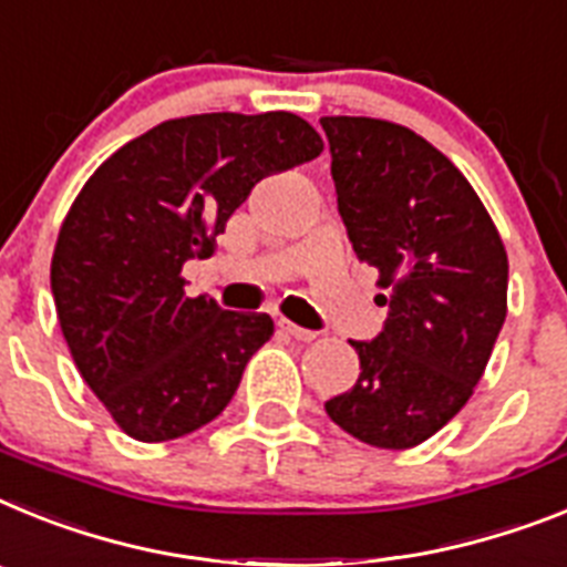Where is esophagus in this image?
I'll use <instances>...</instances> for the list:
<instances>
[{
    "label": "esophagus",
    "instance_id": "obj_1",
    "mask_svg": "<svg viewBox=\"0 0 567 567\" xmlns=\"http://www.w3.org/2000/svg\"><path fill=\"white\" fill-rule=\"evenodd\" d=\"M279 328H282V331L288 333V337L299 339V342H311V339H317V331H308V328H299V324L288 322V319H282V322H279Z\"/></svg>",
    "mask_w": 567,
    "mask_h": 567
}]
</instances>
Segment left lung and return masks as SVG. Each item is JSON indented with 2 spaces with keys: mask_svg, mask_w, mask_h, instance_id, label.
Instances as JSON below:
<instances>
[{
  "mask_svg": "<svg viewBox=\"0 0 567 567\" xmlns=\"http://www.w3.org/2000/svg\"><path fill=\"white\" fill-rule=\"evenodd\" d=\"M337 208L379 270L388 319L359 353L351 391L324 402L373 447L425 442L462 411L508 313V254L460 167L402 125L322 116Z\"/></svg>",
  "mask_w": 567,
  "mask_h": 567,
  "instance_id": "obj_1",
  "label": "left lung"
}]
</instances>
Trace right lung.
<instances>
[{"label": "right lung", "instance_id": "1", "mask_svg": "<svg viewBox=\"0 0 567 567\" xmlns=\"http://www.w3.org/2000/svg\"><path fill=\"white\" fill-rule=\"evenodd\" d=\"M319 154L297 113H199L122 145L79 190L53 250V302L79 373L127 436L179 440L234 400L274 322L190 299L182 265L214 254L256 182Z\"/></svg>", "mask_w": 567, "mask_h": 567}]
</instances>
